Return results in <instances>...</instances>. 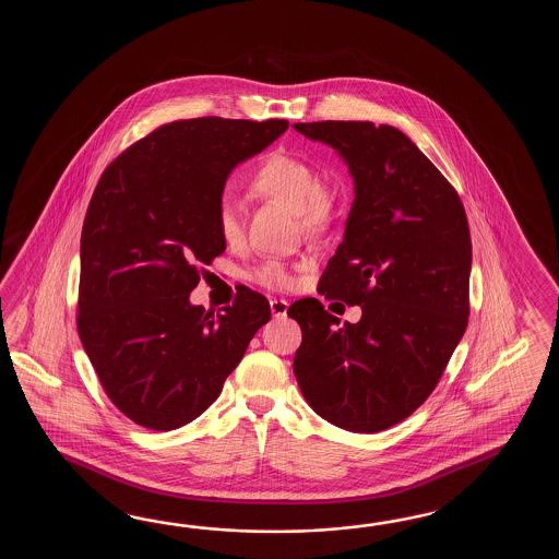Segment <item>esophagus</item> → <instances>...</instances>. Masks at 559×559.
Instances as JSON below:
<instances>
[{"mask_svg": "<svg viewBox=\"0 0 559 559\" xmlns=\"http://www.w3.org/2000/svg\"><path fill=\"white\" fill-rule=\"evenodd\" d=\"M287 308H289V304H287L285 299H277V297H274V299L270 301V309H272V316H274L275 320L285 318V316H287Z\"/></svg>", "mask_w": 559, "mask_h": 559, "instance_id": "esophagus-1", "label": "esophagus"}]
</instances>
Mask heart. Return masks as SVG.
Wrapping results in <instances>:
<instances>
[{"label": "heart", "mask_w": 559, "mask_h": 559, "mask_svg": "<svg viewBox=\"0 0 559 559\" xmlns=\"http://www.w3.org/2000/svg\"><path fill=\"white\" fill-rule=\"evenodd\" d=\"M250 190L255 198L296 210L299 224L309 236L323 234L337 214V191L332 183L320 179L318 167L299 155L284 152L267 155L253 171ZM215 227L227 248H238L243 241V214L229 195L217 203ZM248 277L270 289H285L294 284L292 270L280 260H265L251 267Z\"/></svg>", "instance_id": "b5f03b06"}]
</instances>
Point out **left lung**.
<instances>
[{
  "mask_svg": "<svg viewBox=\"0 0 559 559\" xmlns=\"http://www.w3.org/2000/svg\"><path fill=\"white\" fill-rule=\"evenodd\" d=\"M332 145L356 200L344 241L321 274L325 299L361 308L340 325L316 297L292 304L301 328L294 373L318 416L376 433L436 390L469 316L472 239L464 203L405 133L371 121L294 123Z\"/></svg>",
  "mask_w": 559,
  "mask_h": 559,
  "instance_id": "8db88e82",
  "label": "left lung"
}]
</instances>
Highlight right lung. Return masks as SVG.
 I'll list each match as a JSON object with an SVG mask.
<instances>
[{"label":"right lung","mask_w":559,"mask_h":559,"mask_svg":"<svg viewBox=\"0 0 559 559\" xmlns=\"http://www.w3.org/2000/svg\"><path fill=\"white\" fill-rule=\"evenodd\" d=\"M285 119L166 123L118 155L82 229L78 333L107 397L138 426L169 431L202 416L272 318L238 289L234 306H191L202 265L226 243L215 210L231 169L260 154Z\"/></svg>","instance_id":"add662e5"}]
</instances>
